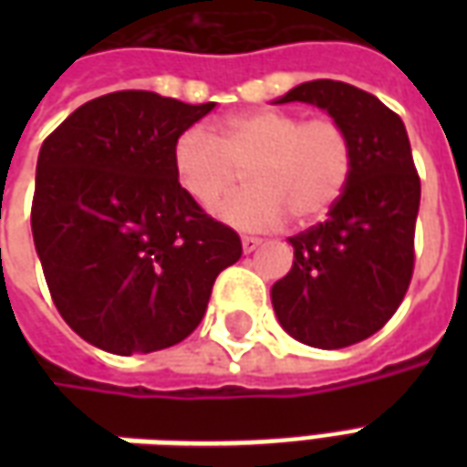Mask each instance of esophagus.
Returning a JSON list of instances; mask_svg holds the SVG:
<instances>
[{
    "label": "esophagus",
    "instance_id": "esophagus-1",
    "mask_svg": "<svg viewBox=\"0 0 467 467\" xmlns=\"http://www.w3.org/2000/svg\"><path fill=\"white\" fill-rule=\"evenodd\" d=\"M260 244H263V240H260V237H253V234H244V237H243V250H244V254L254 253V250H257Z\"/></svg>",
    "mask_w": 467,
    "mask_h": 467
}]
</instances>
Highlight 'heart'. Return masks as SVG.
I'll return each mask as SVG.
<instances>
[{"mask_svg":"<svg viewBox=\"0 0 467 467\" xmlns=\"http://www.w3.org/2000/svg\"><path fill=\"white\" fill-rule=\"evenodd\" d=\"M250 184L217 207L223 223L240 230H270L287 213L310 223L330 213L355 170V144L343 122L285 109L230 115L214 134L184 130L172 147L174 182L197 207L210 210L243 180Z\"/></svg>","mask_w":467,"mask_h":467,"instance_id":"heart-1","label":"heart"}]
</instances>
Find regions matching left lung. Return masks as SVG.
I'll use <instances>...</instances> for the list:
<instances>
[{
  "label": "left lung",
  "instance_id": "8db88e82",
  "mask_svg": "<svg viewBox=\"0 0 467 467\" xmlns=\"http://www.w3.org/2000/svg\"><path fill=\"white\" fill-rule=\"evenodd\" d=\"M285 102L320 107L355 144L348 190L325 223L290 237L293 270L273 285L285 330L310 348L337 350L378 333L408 293L420 177L405 124L370 92L313 79L277 99Z\"/></svg>",
  "mask_w": 467,
  "mask_h": 467
}]
</instances>
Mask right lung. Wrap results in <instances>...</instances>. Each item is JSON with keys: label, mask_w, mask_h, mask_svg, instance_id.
I'll use <instances>...</instances> for the list:
<instances>
[{"label": "right lung", "mask_w": 467, "mask_h": 467, "mask_svg": "<svg viewBox=\"0 0 467 467\" xmlns=\"http://www.w3.org/2000/svg\"><path fill=\"white\" fill-rule=\"evenodd\" d=\"M214 102L144 89L89 99L36 160L32 234L47 287L87 343L140 355L182 343L243 243L177 187L174 140Z\"/></svg>", "instance_id": "add662e5"}]
</instances>
